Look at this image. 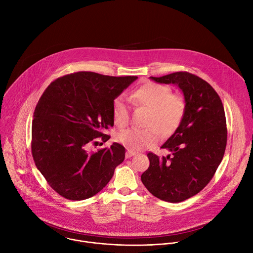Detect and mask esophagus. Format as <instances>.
I'll return each instance as SVG.
<instances>
[{"instance_id":"esophagus-1","label":"esophagus","mask_w":253,"mask_h":253,"mask_svg":"<svg viewBox=\"0 0 253 253\" xmlns=\"http://www.w3.org/2000/svg\"><path fill=\"white\" fill-rule=\"evenodd\" d=\"M134 155H136V152H135V151L127 150V152H126V158H130V157H132V156H134Z\"/></svg>"}]
</instances>
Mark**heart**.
Returning a JSON list of instances; mask_svg holds the SVG:
<instances>
[{
    "label": "heart",
    "instance_id": "obj_1",
    "mask_svg": "<svg viewBox=\"0 0 253 253\" xmlns=\"http://www.w3.org/2000/svg\"><path fill=\"white\" fill-rule=\"evenodd\" d=\"M131 99L136 106L149 109L143 129H128L120 132L116 139L132 151H140L152 147L159 142L161 134L170 135L177 130L186 113V100L183 95L171 93L170 87L154 82H147L131 93ZM114 124L123 128L130 121V107L121 96L112 103Z\"/></svg>",
    "mask_w": 253,
    "mask_h": 253
}]
</instances>
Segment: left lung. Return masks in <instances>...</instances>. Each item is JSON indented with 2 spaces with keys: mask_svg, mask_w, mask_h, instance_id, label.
<instances>
[{
  "mask_svg": "<svg viewBox=\"0 0 253 253\" xmlns=\"http://www.w3.org/2000/svg\"><path fill=\"white\" fill-rule=\"evenodd\" d=\"M163 84H177L186 100V113L161 148L171 155L147 154L150 165L142 183L155 197L181 202L200 192L217 170L226 148L227 128L223 104L210 84L189 72L150 77Z\"/></svg>",
  "mask_w": 253,
  "mask_h": 253,
  "instance_id": "8db88e82",
  "label": "left lung"
}]
</instances>
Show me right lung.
<instances>
[{"mask_svg": "<svg viewBox=\"0 0 253 253\" xmlns=\"http://www.w3.org/2000/svg\"><path fill=\"white\" fill-rule=\"evenodd\" d=\"M136 76L76 72L53 81L38 101L32 122V155L47 183L69 200L100 192L124 161L119 143L88 152V145L113 127L112 103Z\"/></svg>", "mask_w": 253, "mask_h": 253, "instance_id": "right-lung-1", "label": "right lung"}]
</instances>
